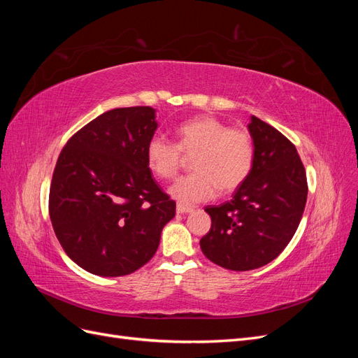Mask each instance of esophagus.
Instances as JSON below:
<instances>
[{
    "label": "esophagus",
    "instance_id": "obj_1",
    "mask_svg": "<svg viewBox=\"0 0 358 358\" xmlns=\"http://www.w3.org/2000/svg\"><path fill=\"white\" fill-rule=\"evenodd\" d=\"M176 212H178V213H189V212H192V208H189V206H185V204H180V203H178V206H176Z\"/></svg>",
    "mask_w": 358,
    "mask_h": 358
}]
</instances>
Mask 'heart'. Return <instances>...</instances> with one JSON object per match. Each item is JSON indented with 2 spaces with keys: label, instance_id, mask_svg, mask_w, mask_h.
<instances>
[{
  "label": "heart",
  "instance_id": "heart-1",
  "mask_svg": "<svg viewBox=\"0 0 358 358\" xmlns=\"http://www.w3.org/2000/svg\"><path fill=\"white\" fill-rule=\"evenodd\" d=\"M176 143L155 134L146 145L148 164L161 179H171L179 171L183 152L194 154L191 175L179 178L170 196L180 204H196L213 199L218 192L239 188L251 175L255 148L245 128H229L221 119L197 116L176 128Z\"/></svg>",
  "mask_w": 358,
  "mask_h": 358
}]
</instances>
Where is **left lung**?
Returning a JSON list of instances; mask_svg holds the SVG:
<instances>
[{"label": "left lung", "instance_id": "1", "mask_svg": "<svg viewBox=\"0 0 358 358\" xmlns=\"http://www.w3.org/2000/svg\"><path fill=\"white\" fill-rule=\"evenodd\" d=\"M255 159L230 201L208 206L212 225L200 248L212 263L245 272L275 259L294 236L308 199V180L296 146L267 122L248 124Z\"/></svg>", "mask_w": 358, "mask_h": 358}]
</instances>
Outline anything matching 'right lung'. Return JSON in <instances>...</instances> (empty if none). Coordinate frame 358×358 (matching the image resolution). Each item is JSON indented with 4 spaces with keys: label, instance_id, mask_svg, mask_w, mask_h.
<instances>
[{
    "label": "right lung",
    "instance_id": "obj_1",
    "mask_svg": "<svg viewBox=\"0 0 358 358\" xmlns=\"http://www.w3.org/2000/svg\"><path fill=\"white\" fill-rule=\"evenodd\" d=\"M157 127L152 107H119L92 119L61 150L49 215L62 249L86 272H136L154 257L176 213L146 159Z\"/></svg>",
    "mask_w": 358,
    "mask_h": 358
}]
</instances>
